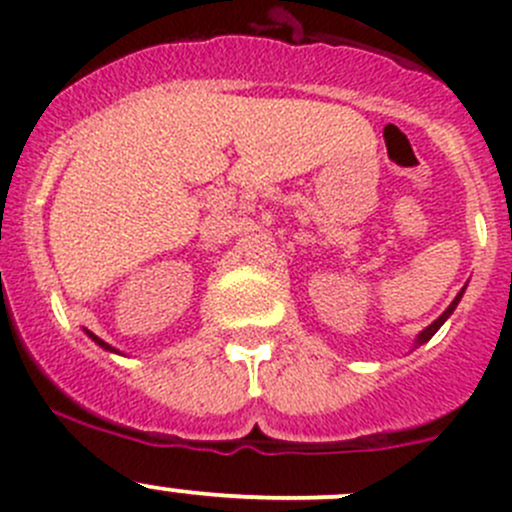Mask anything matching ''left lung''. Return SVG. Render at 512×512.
I'll use <instances>...</instances> for the list:
<instances>
[{
	"instance_id": "8db88e82",
	"label": "left lung",
	"mask_w": 512,
	"mask_h": 512,
	"mask_svg": "<svg viewBox=\"0 0 512 512\" xmlns=\"http://www.w3.org/2000/svg\"><path fill=\"white\" fill-rule=\"evenodd\" d=\"M468 287V285H466ZM466 287H463L461 289V292H458L456 294V299H453V302L451 304H448V309H446V312H443L441 314V317H438L436 319V322H431V324H428V327L426 329H423V332L421 334H418V337H416V342H414V347H421V344H426L428 342V339H431L433 337V334H436L438 332V329H441V324L443 322H446V319L448 317H451V314H453V309H456L458 307V302H461V297H463V292H466Z\"/></svg>"
}]
</instances>
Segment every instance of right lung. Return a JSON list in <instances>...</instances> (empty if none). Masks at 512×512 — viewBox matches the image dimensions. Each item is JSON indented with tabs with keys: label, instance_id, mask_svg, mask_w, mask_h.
Instances as JSON below:
<instances>
[{
	"label": "right lung",
	"instance_id": "1",
	"mask_svg": "<svg viewBox=\"0 0 512 512\" xmlns=\"http://www.w3.org/2000/svg\"><path fill=\"white\" fill-rule=\"evenodd\" d=\"M84 332L89 334V339H94V342L98 344V347H101V349H106V352H111V354H121V352H118V349H113L111 344H106V342H103V339H98L94 332H89V329H84Z\"/></svg>",
	"mask_w": 512,
	"mask_h": 512
}]
</instances>
